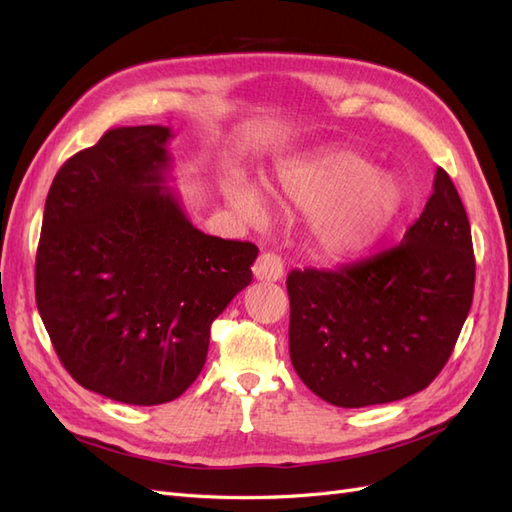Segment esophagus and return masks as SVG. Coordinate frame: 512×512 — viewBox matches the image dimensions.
Here are the masks:
<instances>
[{
	"label": "esophagus",
	"instance_id": "1",
	"mask_svg": "<svg viewBox=\"0 0 512 512\" xmlns=\"http://www.w3.org/2000/svg\"><path fill=\"white\" fill-rule=\"evenodd\" d=\"M259 281H279L283 277V259L277 253H261L253 266Z\"/></svg>",
	"mask_w": 512,
	"mask_h": 512
}]
</instances>
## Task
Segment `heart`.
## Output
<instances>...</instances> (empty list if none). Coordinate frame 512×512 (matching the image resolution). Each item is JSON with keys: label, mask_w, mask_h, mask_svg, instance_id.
<instances>
[{"label": "heart", "mask_w": 512, "mask_h": 512, "mask_svg": "<svg viewBox=\"0 0 512 512\" xmlns=\"http://www.w3.org/2000/svg\"><path fill=\"white\" fill-rule=\"evenodd\" d=\"M279 194L310 213L318 251L331 259H353L382 240L403 209L406 192L392 174L353 150H334L285 163L277 172ZM227 196L248 218L261 216V196L244 178H231Z\"/></svg>", "instance_id": "b5f03b06"}]
</instances>
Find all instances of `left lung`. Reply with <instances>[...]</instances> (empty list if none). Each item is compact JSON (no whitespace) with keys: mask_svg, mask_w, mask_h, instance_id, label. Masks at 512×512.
<instances>
[{"mask_svg":"<svg viewBox=\"0 0 512 512\" xmlns=\"http://www.w3.org/2000/svg\"><path fill=\"white\" fill-rule=\"evenodd\" d=\"M471 227L438 168L421 218L388 248L336 270H292L290 360L331 406L390 403L430 386L473 301Z\"/></svg>","mask_w":512,"mask_h":512,"instance_id":"left-lung-1","label":"left lung"}]
</instances>
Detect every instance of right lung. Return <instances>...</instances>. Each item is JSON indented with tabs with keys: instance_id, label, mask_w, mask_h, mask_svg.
<instances>
[{
	"instance_id": "1",
	"label": "right lung",
	"mask_w": 512,
	"mask_h": 512,
	"mask_svg": "<svg viewBox=\"0 0 512 512\" xmlns=\"http://www.w3.org/2000/svg\"><path fill=\"white\" fill-rule=\"evenodd\" d=\"M168 126L111 128L63 163L45 200L34 292L76 382L130 406L194 384L209 329L259 248L198 231L165 187Z\"/></svg>"
}]
</instances>
